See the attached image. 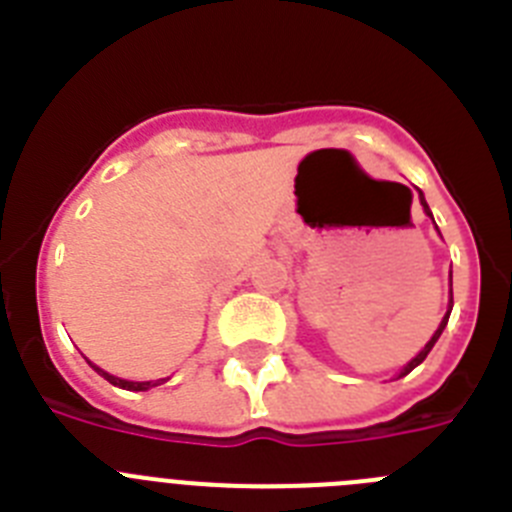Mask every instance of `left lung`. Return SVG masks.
Listing matches in <instances>:
<instances>
[{
	"label": "left lung",
	"instance_id": "1",
	"mask_svg": "<svg viewBox=\"0 0 512 512\" xmlns=\"http://www.w3.org/2000/svg\"><path fill=\"white\" fill-rule=\"evenodd\" d=\"M420 205H423V210H425V212H428V215H431V210H428V205H425V197H423V192H420ZM431 220H433V215H431ZM451 307H454V295H451V305H449V312H446V315H443L441 325H438V330H436V333H433V338H431V341H428V343H425V348H423V351H420V354H418V356H415V359H413V361H410V364H408V366H405V369H402V372H400V377H405V374H410V372H413L415 366H418V364H423V361H425V356L431 354V348H433V346H436V341H438V338H441L443 328H446V323H449Z\"/></svg>",
	"mask_w": 512,
	"mask_h": 512
}]
</instances>
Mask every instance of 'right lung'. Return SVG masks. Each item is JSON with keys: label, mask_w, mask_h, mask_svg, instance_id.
Returning a JSON list of instances; mask_svg holds the SVG:
<instances>
[{"label": "right lung", "mask_w": 512, "mask_h": 512, "mask_svg": "<svg viewBox=\"0 0 512 512\" xmlns=\"http://www.w3.org/2000/svg\"><path fill=\"white\" fill-rule=\"evenodd\" d=\"M94 369H97V372L102 374V377L107 379V382L115 384V387H122V390H133V392L151 390V387H156V384H164V382H166V379H156V382H128V379H117V377H112V374L102 372V369H99V366H94Z\"/></svg>", "instance_id": "right-lung-1"}]
</instances>
